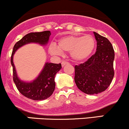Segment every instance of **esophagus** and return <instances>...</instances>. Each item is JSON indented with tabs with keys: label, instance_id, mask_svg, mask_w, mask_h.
<instances>
[{
	"label": "esophagus",
	"instance_id": "obj_1",
	"mask_svg": "<svg viewBox=\"0 0 129 129\" xmlns=\"http://www.w3.org/2000/svg\"><path fill=\"white\" fill-rule=\"evenodd\" d=\"M68 64V62L65 61H62V63H61V66H62V67H64L65 65Z\"/></svg>",
	"mask_w": 129,
	"mask_h": 129
}]
</instances>
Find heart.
Listing matches in <instances>:
<instances>
[{"label": "heart", "mask_w": 129, "mask_h": 129, "mask_svg": "<svg viewBox=\"0 0 129 129\" xmlns=\"http://www.w3.org/2000/svg\"><path fill=\"white\" fill-rule=\"evenodd\" d=\"M96 46V40L93 36L70 35L63 37L58 41V46L52 44L48 48L51 55L59 56L63 52H70L71 58L81 61L89 57Z\"/></svg>", "instance_id": "obj_1"}]
</instances>
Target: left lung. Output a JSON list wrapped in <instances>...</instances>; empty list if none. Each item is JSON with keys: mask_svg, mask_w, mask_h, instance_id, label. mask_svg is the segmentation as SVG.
Masks as SVG:
<instances>
[{"mask_svg": "<svg viewBox=\"0 0 129 129\" xmlns=\"http://www.w3.org/2000/svg\"><path fill=\"white\" fill-rule=\"evenodd\" d=\"M96 41V51L87 61L76 65L74 81L79 89L88 95L105 91L114 75V51L106 37L93 32Z\"/></svg>", "mask_w": 129, "mask_h": 129, "instance_id": "1", "label": "left lung"}]
</instances>
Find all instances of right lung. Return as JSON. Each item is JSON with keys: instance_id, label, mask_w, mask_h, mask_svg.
Listing matches in <instances>:
<instances>
[{"instance_id": "right-lung-1", "label": "right lung", "mask_w": 129, "mask_h": 129, "mask_svg": "<svg viewBox=\"0 0 129 129\" xmlns=\"http://www.w3.org/2000/svg\"><path fill=\"white\" fill-rule=\"evenodd\" d=\"M50 31H46L38 33H31L24 36L15 44L11 56V64L13 67V81L16 88L21 93L26 97L33 100H43L51 96L55 90V77L61 69V64L52 63H45L42 71L37 77L31 82L21 81L18 77L13 63V55L18 48L26 44L37 43L41 45L48 44Z\"/></svg>"}]
</instances>
